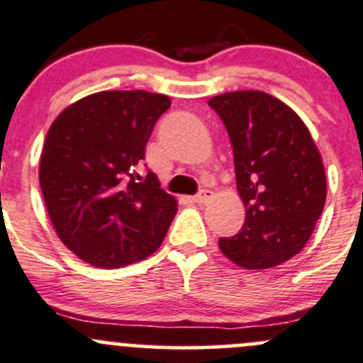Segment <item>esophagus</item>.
<instances>
[{
    "label": "esophagus",
    "instance_id": "obj_1",
    "mask_svg": "<svg viewBox=\"0 0 363 363\" xmlns=\"http://www.w3.org/2000/svg\"><path fill=\"white\" fill-rule=\"evenodd\" d=\"M212 196H213L212 191H208V189H201L200 193L194 194L193 201H194V203H207V201L211 200Z\"/></svg>",
    "mask_w": 363,
    "mask_h": 363
}]
</instances>
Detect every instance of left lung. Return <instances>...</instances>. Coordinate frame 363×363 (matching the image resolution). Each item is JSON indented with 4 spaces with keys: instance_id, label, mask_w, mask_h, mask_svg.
I'll return each mask as SVG.
<instances>
[{
    "instance_id": "1",
    "label": "left lung",
    "mask_w": 363,
    "mask_h": 363,
    "mask_svg": "<svg viewBox=\"0 0 363 363\" xmlns=\"http://www.w3.org/2000/svg\"><path fill=\"white\" fill-rule=\"evenodd\" d=\"M208 106L226 127L245 223L219 249L245 269L289 261L310 240L327 196L322 156L299 116L257 90L216 95Z\"/></svg>"
}]
</instances>
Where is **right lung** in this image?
<instances>
[{"label": "right lung", "instance_id": "add662e5", "mask_svg": "<svg viewBox=\"0 0 363 363\" xmlns=\"http://www.w3.org/2000/svg\"><path fill=\"white\" fill-rule=\"evenodd\" d=\"M170 99L144 90L91 94L64 109L43 144L40 186L57 235L82 261L106 269L146 259L162 245L177 201L146 155Z\"/></svg>", "mask_w": 363, "mask_h": 363}]
</instances>
